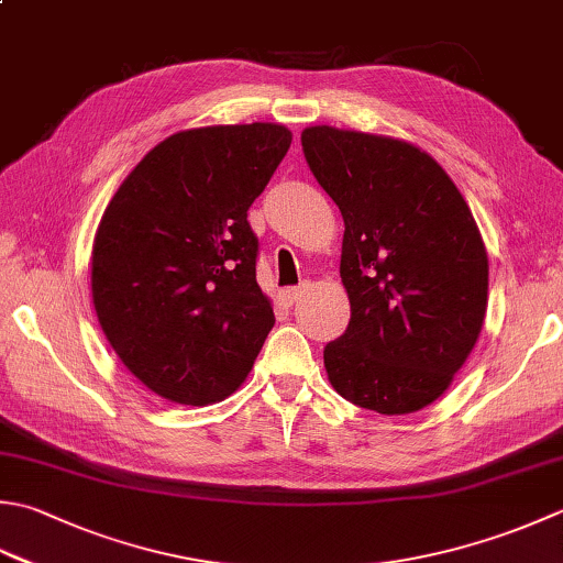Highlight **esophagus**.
<instances>
[{
  "instance_id": "1",
  "label": "esophagus",
  "mask_w": 563,
  "mask_h": 563,
  "mask_svg": "<svg viewBox=\"0 0 563 563\" xmlns=\"http://www.w3.org/2000/svg\"><path fill=\"white\" fill-rule=\"evenodd\" d=\"M300 295H302V285H300V288H285V290L280 292V297H283V302H285V305H292Z\"/></svg>"
}]
</instances>
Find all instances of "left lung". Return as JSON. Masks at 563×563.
Returning a JSON list of instances; mask_svg holds the SVG:
<instances>
[{
	"instance_id": "obj_1",
	"label": "left lung",
	"mask_w": 563,
	"mask_h": 563,
	"mask_svg": "<svg viewBox=\"0 0 563 563\" xmlns=\"http://www.w3.org/2000/svg\"><path fill=\"white\" fill-rule=\"evenodd\" d=\"M305 161L344 217L346 332L324 346L341 398L380 415L434 402L464 366L488 307V253L432 156L388 136L310 126Z\"/></svg>"
}]
</instances>
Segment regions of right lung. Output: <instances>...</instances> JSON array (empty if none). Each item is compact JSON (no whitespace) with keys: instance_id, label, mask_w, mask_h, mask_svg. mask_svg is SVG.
<instances>
[{"instance_id":"obj_1","label":"right lung","mask_w":563,"mask_h":563,"mask_svg":"<svg viewBox=\"0 0 563 563\" xmlns=\"http://www.w3.org/2000/svg\"><path fill=\"white\" fill-rule=\"evenodd\" d=\"M290 141L261 121L180 131L143 156L104 209L92 246L99 324L165 400H224L275 324L246 217Z\"/></svg>"}]
</instances>
